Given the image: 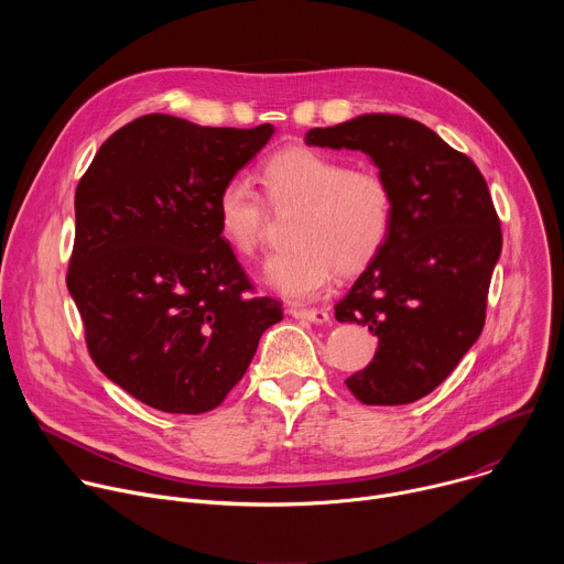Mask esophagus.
Masks as SVG:
<instances>
[{
  "label": "esophagus",
  "instance_id": "1",
  "mask_svg": "<svg viewBox=\"0 0 564 564\" xmlns=\"http://www.w3.org/2000/svg\"><path fill=\"white\" fill-rule=\"evenodd\" d=\"M290 314L294 318L310 321V324H328V321H330L328 312L321 310V307H290Z\"/></svg>",
  "mask_w": 564,
  "mask_h": 564
}]
</instances>
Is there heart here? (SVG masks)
<instances>
[{
  "mask_svg": "<svg viewBox=\"0 0 564 564\" xmlns=\"http://www.w3.org/2000/svg\"><path fill=\"white\" fill-rule=\"evenodd\" d=\"M272 207H299L290 240L274 252L263 279L292 301L321 294L337 272L355 274L386 248L394 223V194L377 170H352L344 158L305 144L272 153L261 170ZM216 220L227 246L254 257L268 225V205L243 176L227 178L216 194Z\"/></svg>",
  "mask_w": 564,
  "mask_h": 564,
  "instance_id": "b5f03b06",
  "label": "heart"
}]
</instances>
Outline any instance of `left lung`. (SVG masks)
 Segmentation results:
<instances>
[{
  "label": "left lung",
  "mask_w": 564,
  "mask_h": 564,
  "mask_svg": "<svg viewBox=\"0 0 564 564\" xmlns=\"http://www.w3.org/2000/svg\"><path fill=\"white\" fill-rule=\"evenodd\" d=\"M305 144L372 158L394 194L381 254L337 303L379 339L372 361L346 379L368 406H401L433 392L477 341L487 318L500 218L473 160L426 124L390 113L310 129Z\"/></svg>",
  "instance_id": "1"
}]
</instances>
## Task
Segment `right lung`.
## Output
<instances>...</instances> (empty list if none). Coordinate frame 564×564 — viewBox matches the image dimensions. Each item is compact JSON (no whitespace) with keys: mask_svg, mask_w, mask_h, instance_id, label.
Returning a JSON list of instances; mask_svg holds the SVG:
<instances>
[{"mask_svg":"<svg viewBox=\"0 0 564 564\" xmlns=\"http://www.w3.org/2000/svg\"><path fill=\"white\" fill-rule=\"evenodd\" d=\"M272 133L149 113L118 129L77 183L66 288L96 366L155 411L223 404L283 318L276 299L254 294L214 209Z\"/></svg>","mask_w":564,"mask_h":564,"instance_id":"1","label":"right lung"}]
</instances>
